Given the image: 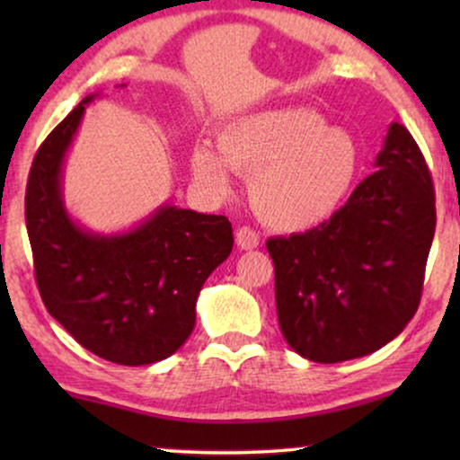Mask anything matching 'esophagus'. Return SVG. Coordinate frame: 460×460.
I'll list each match as a JSON object with an SVG mask.
<instances>
[{"mask_svg":"<svg viewBox=\"0 0 460 460\" xmlns=\"http://www.w3.org/2000/svg\"><path fill=\"white\" fill-rule=\"evenodd\" d=\"M236 244L238 249H244V251L257 249L260 247V234H257L255 230L247 228V226H243V228L236 230Z\"/></svg>","mask_w":460,"mask_h":460,"instance_id":"34e87169","label":"esophagus"}]
</instances>
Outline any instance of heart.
<instances>
[{
  "mask_svg": "<svg viewBox=\"0 0 460 460\" xmlns=\"http://www.w3.org/2000/svg\"><path fill=\"white\" fill-rule=\"evenodd\" d=\"M192 148V173L207 190H230V169L249 178L255 216L280 232H304L335 213L360 172V148L318 111L279 106L232 119Z\"/></svg>",
  "mask_w": 460,
  "mask_h": 460,
  "instance_id": "obj_1",
  "label": "heart"
}]
</instances>
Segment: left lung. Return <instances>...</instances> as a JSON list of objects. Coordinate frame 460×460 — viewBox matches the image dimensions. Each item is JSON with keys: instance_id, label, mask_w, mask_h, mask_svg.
Listing matches in <instances>:
<instances>
[{"instance_id": "1", "label": "left lung", "mask_w": 460, "mask_h": 460, "mask_svg": "<svg viewBox=\"0 0 460 460\" xmlns=\"http://www.w3.org/2000/svg\"><path fill=\"white\" fill-rule=\"evenodd\" d=\"M375 167L331 219L266 243L280 331L312 362L373 354L419 307L436 232L429 169L400 123L389 125Z\"/></svg>"}]
</instances>
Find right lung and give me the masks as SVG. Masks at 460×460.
Instances as JSON below:
<instances>
[{
    "label": "right lung",
    "instance_id": "right-lung-1",
    "mask_svg": "<svg viewBox=\"0 0 460 460\" xmlns=\"http://www.w3.org/2000/svg\"><path fill=\"white\" fill-rule=\"evenodd\" d=\"M81 100L37 150L24 216L35 279L48 312L104 360L142 367L175 354L194 329L205 280L228 260L224 216L161 205L136 228L96 234L68 216L62 165L85 106Z\"/></svg>",
    "mask_w": 460,
    "mask_h": 460
}]
</instances>
